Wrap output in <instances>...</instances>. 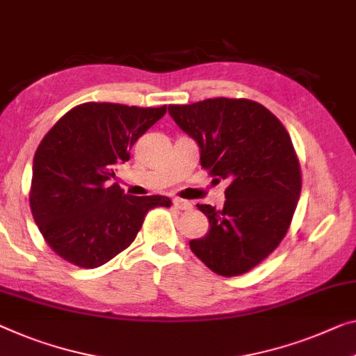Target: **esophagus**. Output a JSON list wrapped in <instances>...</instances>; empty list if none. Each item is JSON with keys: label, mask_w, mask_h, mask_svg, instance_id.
I'll use <instances>...</instances> for the list:
<instances>
[{"label": "esophagus", "mask_w": 356, "mask_h": 356, "mask_svg": "<svg viewBox=\"0 0 356 356\" xmlns=\"http://www.w3.org/2000/svg\"><path fill=\"white\" fill-rule=\"evenodd\" d=\"M174 206H176L177 209H182V211H187V209H192V203L187 200H182V198H174L172 200Z\"/></svg>", "instance_id": "esophagus-1"}]
</instances>
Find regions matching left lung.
Masks as SVG:
<instances>
[{
  "instance_id": "1",
  "label": "left lung",
  "mask_w": 356,
  "mask_h": 356,
  "mask_svg": "<svg viewBox=\"0 0 356 356\" xmlns=\"http://www.w3.org/2000/svg\"><path fill=\"white\" fill-rule=\"evenodd\" d=\"M168 110L198 144L201 166L230 180L224 209L196 206L209 232L190 249L217 275L246 273L278 248L299 201L300 164L288 131L249 99H206Z\"/></svg>"
}]
</instances>
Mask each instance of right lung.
I'll return each instance as SVG.
<instances>
[{
    "label": "right lung",
    "instance_id": "add662e5",
    "mask_svg": "<svg viewBox=\"0 0 356 356\" xmlns=\"http://www.w3.org/2000/svg\"><path fill=\"white\" fill-rule=\"evenodd\" d=\"M166 113L158 108L86 102L67 111L33 158L30 208L57 256L83 268L107 264L136 240L145 214L166 196H131L110 184L115 168Z\"/></svg>",
    "mask_w": 356,
    "mask_h": 356
}]
</instances>
